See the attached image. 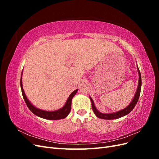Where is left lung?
I'll list each match as a JSON object with an SVG mask.
<instances>
[{
    "instance_id": "8db88e82",
    "label": "left lung",
    "mask_w": 159,
    "mask_h": 159,
    "mask_svg": "<svg viewBox=\"0 0 159 159\" xmlns=\"http://www.w3.org/2000/svg\"><path fill=\"white\" fill-rule=\"evenodd\" d=\"M137 70H138V73H139V84H138L136 93H135V94H134V98H133L131 103H130L128 106L125 109L120 110V111H119L115 112V113H102L99 112V111L97 109V108L95 107L93 99H91V97H89V99H90L91 102V106H92L93 111L96 116H97L98 118L103 119H115L122 117L125 116V115L129 114L130 112L131 111L138 102L139 96H140L141 89V75L140 71H139V70L138 66H137Z\"/></svg>"
}]
</instances>
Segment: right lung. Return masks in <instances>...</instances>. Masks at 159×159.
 <instances>
[{
    "label": "right lung",
    "mask_w": 159,
    "mask_h": 159,
    "mask_svg": "<svg viewBox=\"0 0 159 159\" xmlns=\"http://www.w3.org/2000/svg\"><path fill=\"white\" fill-rule=\"evenodd\" d=\"M22 72L21 74V78H20V88L22 90V93L23 98L25 99V102L27 105V107H28L31 111L36 115V116L40 117L41 118L45 119H48V120H57V119H64L67 116H68V114L70 112L71 110V100L74 97V95L76 94L77 91H78V89H75L72 92L69 98L67 99L66 102L64 105V106L63 107H61L60 109H57L56 111H44V110H42L36 107L34 105H33L30 102L29 100L28 99L25 93V91L23 89L22 87Z\"/></svg>",
    "instance_id": "add662e5"
}]
</instances>
